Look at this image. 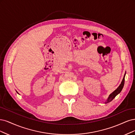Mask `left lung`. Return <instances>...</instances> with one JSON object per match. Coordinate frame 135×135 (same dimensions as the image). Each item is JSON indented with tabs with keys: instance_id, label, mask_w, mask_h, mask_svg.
Returning a JSON list of instances; mask_svg holds the SVG:
<instances>
[{
	"instance_id": "left-lung-1",
	"label": "left lung",
	"mask_w": 135,
	"mask_h": 135,
	"mask_svg": "<svg viewBox=\"0 0 135 135\" xmlns=\"http://www.w3.org/2000/svg\"><path fill=\"white\" fill-rule=\"evenodd\" d=\"M126 74V72L124 73L123 79L122 81L120 84L119 85V86L118 87V88H117V89L116 90H115L113 91V92L112 93H111L109 95V97H108L107 100H106V102H105V104L108 103L110 102L111 101H112L114 99V98L117 96V95H118V94H119L121 92V91L122 90L123 88V86H124V80H124V78H125Z\"/></svg>"
}]
</instances>
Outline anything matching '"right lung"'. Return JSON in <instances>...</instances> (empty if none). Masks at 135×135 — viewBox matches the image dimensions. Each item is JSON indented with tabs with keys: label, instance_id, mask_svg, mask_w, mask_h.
<instances>
[{
	"label": "right lung",
	"instance_id": "right-lung-1",
	"mask_svg": "<svg viewBox=\"0 0 135 135\" xmlns=\"http://www.w3.org/2000/svg\"><path fill=\"white\" fill-rule=\"evenodd\" d=\"M17 93H18V92H17Z\"/></svg>",
	"mask_w": 135,
	"mask_h": 135
}]
</instances>
